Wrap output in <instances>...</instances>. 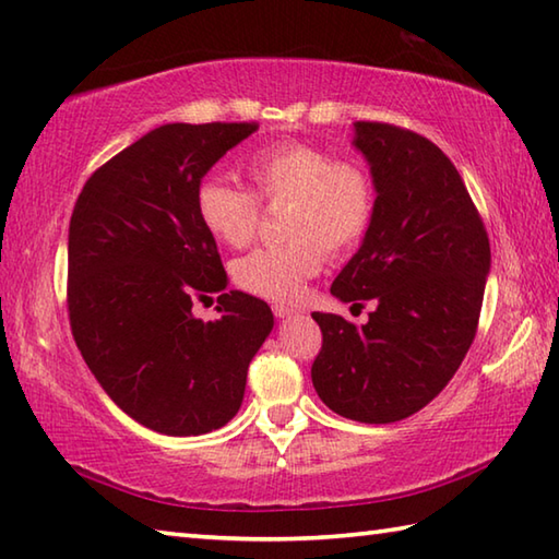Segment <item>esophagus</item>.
<instances>
[{
	"mask_svg": "<svg viewBox=\"0 0 559 559\" xmlns=\"http://www.w3.org/2000/svg\"><path fill=\"white\" fill-rule=\"evenodd\" d=\"M271 310H273V314H276V318H290V314H296V312H298V308H293V306H283V302H276V306H273Z\"/></svg>",
	"mask_w": 559,
	"mask_h": 559,
	"instance_id": "obj_1",
	"label": "esophagus"
}]
</instances>
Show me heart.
<instances>
[{
	"label": "heart",
	"mask_w": 559,
	"mask_h": 559,
	"mask_svg": "<svg viewBox=\"0 0 559 559\" xmlns=\"http://www.w3.org/2000/svg\"><path fill=\"white\" fill-rule=\"evenodd\" d=\"M253 192L217 176L195 192L200 225L227 247H247L259 229L261 207L286 202L281 229L288 239L253 249L231 266L239 288L269 300H296L322 269L324 251L347 253L369 231L377 186L354 158H334L306 141H281L247 160Z\"/></svg>",
	"instance_id": "1"
}]
</instances>
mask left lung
<instances>
[{
	"label": "left lung",
	"mask_w": 559,
	"mask_h": 559,
	"mask_svg": "<svg viewBox=\"0 0 559 559\" xmlns=\"http://www.w3.org/2000/svg\"><path fill=\"white\" fill-rule=\"evenodd\" d=\"M354 146L371 168L377 207L332 296L377 302L357 328L312 312L322 349L312 385L342 418L385 425L425 408L469 352L491 249L462 176L411 129L354 121Z\"/></svg>",
	"instance_id": "obj_1"
}]
</instances>
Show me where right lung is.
Here are the masks:
<instances>
[{"mask_svg": "<svg viewBox=\"0 0 559 559\" xmlns=\"http://www.w3.org/2000/svg\"><path fill=\"white\" fill-rule=\"evenodd\" d=\"M257 121L164 124L87 178L68 231V314L90 371L129 418L190 438L235 418L273 330L261 298L229 290L195 192ZM219 292L217 321L191 302Z\"/></svg>", "mask_w": 559, "mask_h": 559, "instance_id": "right-lung-1", "label": "right lung"}]
</instances>
